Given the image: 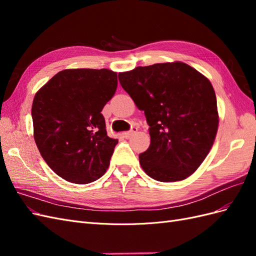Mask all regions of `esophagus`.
I'll return each mask as SVG.
<instances>
[{"label":"esophagus","instance_id":"obj_1","mask_svg":"<svg viewBox=\"0 0 256 256\" xmlns=\"http://www.w3.org/2000/svg\"><path fill=\"white\" fill-rule=\"evenodd\" d=\"M136 131H138V128H136V127H132V128H131L130 131H126V132H124V134H122V136L128 138H130V136H132L136 132Z\"/></svg>","mask_w":256,"mask_h":256}]
</instances>
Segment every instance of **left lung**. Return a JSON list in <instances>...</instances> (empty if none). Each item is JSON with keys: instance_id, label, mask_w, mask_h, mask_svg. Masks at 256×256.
I'll return each instance as SVG.
<instances>
[{"instance_id": "obj_1", "label": "left lung", "mask_w": 256, "mask_h": 256, "mask_svg": "<svg viewBox=\"0 0 256 256\" xmlns=\"http://www.w3.org/2000/svg\"><path fill=\"white\" fill-rule=\"evenodd\" d=\"M118 79L150 126V145L138 156L144 172L162 182L188 178L207 157L218 131L210 81L178 60L138 66L120 72Z\"/></svg>"}]
</instances>
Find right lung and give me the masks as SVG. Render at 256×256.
Returning <instances> with one entry per match:
<instances>
[{"label": "right lung", "instance_id": "1", "mask_svg": "<svg viewBox=\"0 0 256 256\" xmlns=\"http://www.w3.org/2000/svg\"><path fill=\"white\" fill-rule=\"evenodd\" d=\"M116 88L110 69L76 68L58 72L35 94L34 140L63 180L85 184L106 172L118 140L108 136L102 111Z\"/></svg>", "mask_w": 256, "mask_h": 256}]
</instances>
